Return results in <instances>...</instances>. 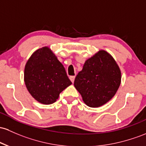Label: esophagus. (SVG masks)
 <instances>
[{
  "instance_id": "1",
  "label": "esophagus",
  "mask_w": 146,
  "mask_h": 146,
  "mask_svg": "<svg viewBox=\"0 0 146 146\" xmlns=\"http://www.w3.org/2000/svg\"><path fill=\"white\" fill-rule=\"evenodd\" d=\"M69 78H70V81L73 83V82H74V80H75V78H76V76H70Z\"/></svg>"
}]
</instances>
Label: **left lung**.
<instances>
[{
	"label": "left lung",
	"instance_id": "obj_1",
	"mask_svg": "<svg viewBox=\"0 0 146 146\" xmlns=\"http://www.w3.org/2000/svg\"><path fill=\"white\" fill-rule=\"evenodd\" d=\"M121 82V72L113 57L104 50L86 60L74 86L87 106L99 107L114 96Z\"/></svg>",
	"mask_w": 146,
	"mask_h": 146
}]
</instances>
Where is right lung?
Listing matches in <instances>:
<instances>
[{"instance_id": "add662e5", "label": "right lung", "mask_w": 146, "mask_h": 146, "mask_svg": "<svg viewBox=\"0 0 146 146\" xmlns=\"http://www.w3.org/2000/svg\"><path fill=\"white\" fill-rule=\"evenodd\" d=\"M24 82L30 95L44 105L56 102L60 93L72 84L64 66L48 46L36 50L27 61Z\"/></svg>"}]
</instances>
